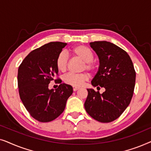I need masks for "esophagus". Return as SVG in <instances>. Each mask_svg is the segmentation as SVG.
<instances>
[{"mask_svg":"<svg viewBox=\"0 0 151 151\" xmlns=\"http://www.w3.org/2000/svg\"><path fill=\"white\" fill-rule=\"evenodd\" d=\"M79 87H76V86H73V90L74 91H78V89H79Z\"/></svg>","mask_w":151,"mask_h":151,"instance_id":"obj_1","label":"esophagus"}]
</instances>
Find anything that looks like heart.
<instances>
[{
  "instance_id": "b5f03b06",
  "label": "heart",
  "mask_w": 151,
  "mask_h": 151,
  "mask_svg": "<svg viewBox=\"0 0 151 151\" xmlns=\"http://www.w3.org/2000/svg\"><path fill=\"white\" fill-rule=\"evenodd\" d=\"M72 53L76 57L79 58L84 62V69H87L90 71H95L97 69L96 64L93 60V53L91 50L84 45H78L74 47L71 50ZM69 58L67 53L62 51L58 55L55 60V65L58 71L65 72L67 69ZM88 79V75L86 73H69L65 75L63 78L65 83L69 85L76 86H81L84 82L87 81Z\"/></svg>"
}]
</instances>
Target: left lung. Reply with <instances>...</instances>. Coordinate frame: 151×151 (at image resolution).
Returning a JSON list of instances; mask_svg holds the SVG:
<instances>
[{"label":"left lung","instance_id":"1","mask_svg":"<svg viewBox=\"0 0 151 151\" xmlns=\"http://www.w3.org/2000/svg\"><path fill=\"white\" fill-rule=\"evenodd\" d=\"M90 45L100 60L99 70L91 84L106 91L100 94L88 88L84 108L96 120L111 122L122 114L131 102L135 71L127 51L117 45L106 41H95Z\"/></svg>","mask_w":151,"mask_h":151}]
</instances>
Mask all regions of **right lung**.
<instances>
[{"instance_id": "right-lung-1", "label": "right lung", "mask_w": 151, "mask_h": 151, "mask_svg": "<svg viewBox=\"0 0 151 151\" xmlns=\"http://www.w3.org/2000/svg\"><path fill=\"white\" fill-rule=\"evenodd\" d=\"M67 43L51 42L29 53L18 70L20 98L31 116L40 122L54 120L65 110L73 93L71 85L62 84L55 65L58 55ZM57 78L55 79V76ZM60 83L55 92L48 87L51 81Z\"/></svg>"}]
</instances>
